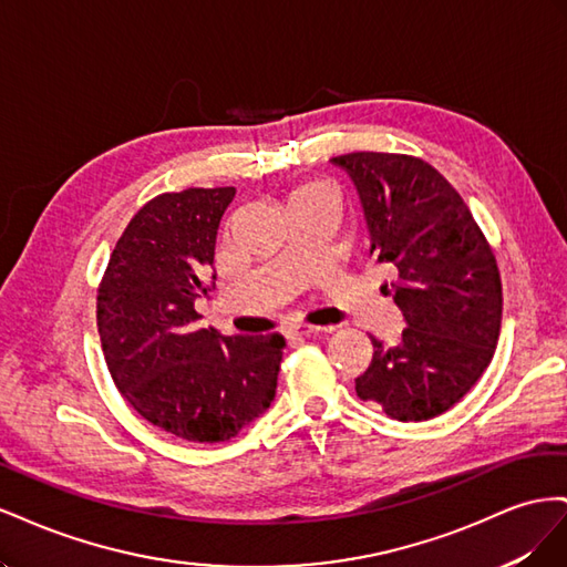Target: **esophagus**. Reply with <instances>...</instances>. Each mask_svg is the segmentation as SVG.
Listing matches in <instances>:
<instances>
[{"instance_id":"obj_1","label":"esophagus","mask_w":567,"mask_h":567,"mask_svg":"<svg viewBox=\"0 0 567 567\" xmlns=\"http://www.w3.org/2000/svg\"><path fill=\"white\" fill-rule=\"evenodd\" d=\"M321 331H329L326 326H312V323H293L286 329L288 338H302V336H312V333H321Z\"/></svg>"}]
</instances>
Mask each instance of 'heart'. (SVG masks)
Segmentation results:
<instances>
[{
	"label": "heart",
	"instance_id": "b5f03b06",
	"mask_svg": "<svg viewBox=\"0 0 567 567\" xmlns=\"http://www.w3.org/2000/svg\"><path fill=\"white\" fill-rule=\"evenodd\" d=\"M305 192H326L323 186H310V188H305Z\"/></svg>",
	"mask_w": 567,
	"mask_h": 567
}]
</instances>
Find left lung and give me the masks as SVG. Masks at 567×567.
<instances>
[{"label": "left lung", "instance_id": "obj_1", "mask_svg": "<svg viewBox=\"0 0 567 567\" xmlns=\"http://www.w3.org/2000/svg\"><path fill=\"white\" fill-rule=\"evenodd\" d=\"M331 165L357 188L369 255L398 271L390 293L404 317L394 346L371 338L373 359L354 390L390 419H435L492 362L502 329L494 255L468 205L433 165L373 151L331 158Z\"/></svg>", "mask_w": 567, "mask_h": 567}]
</instances>
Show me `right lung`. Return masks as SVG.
I'll return each mask as SVG.
<instances>
[{
	"mask_svg": "<svg viewBox=\"0 0 567 567\" xmlns=\"http://www.w3.org/2000/svg\"><path fill=\"white\" fill-rule=\"evenodd\" d=\"M234 196V186H217L148 200L120 236L96 298L117 390L148 423L188 442H227L262 416L286 348L281 333L225 336L196 323Z\"/></svg>",
	"mask_w": 567,
	"mask_h": 567,
	"instance_id": "1",
	"label": "right lung"
}]
</instances>
